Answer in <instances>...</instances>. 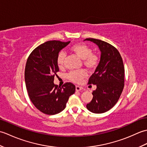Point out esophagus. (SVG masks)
Here are the masks:
<instances>
[{
  "mask_svg": "<svg viewBox=\"0 0 147 147\" xmlns=\"http://www.w3.org/2000/svg\"><path fill=\"white\" fill-rule=\"evenodd\" d=\"M83 89V88L82 86H76V91H80Z\"/></svg>",
  "mask_w": 147,
  "mask_h": 147,
  "instance_id": "obj_1",
  "label": "esophagus"
}]
</instances>
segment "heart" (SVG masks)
I'll use <instances>...</instances> for the list:
<instances>
[{"mask_svg": "<svg viewBox=\"0 0 147 147\" xmlns=\"http://www.w3.org/2000/svg\"><path fill=\"white\" fill-rule=\"evenodd\" d=\"M70 51L82 59L83 64L88 69L93 71L97 67L100 62V56L96 53L92 52V48L84 43H78L72 45ZM65 55L63 52H60L57 57V64L62 68L64 64ZM87 76V72L85 69L71 71L68 74V79L75 83H80Z\"/></svg>", "mask_w": 147, "mask_h": 147, "instance_id": "obj_1", "label": "heart"}]
</instances>
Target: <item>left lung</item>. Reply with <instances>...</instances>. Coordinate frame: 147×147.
Instances as JSON below:
<instances>
[{"mask_svg": "<svg viewBox=\"0 0 147 147\" xmlns=\"http://www.w3.org/2000/svg\"><path fill=\"white\" fill-rule=\"evenodd\" d=\"M97 45L100 61L90 76L88 84L96 85L93 98L86 108L93 113L101 114L112 109L117 102L124 86V67L120 53L110 43L95 38H86Z\"/></svg>", "mask_w": 147, "mask_h": 147, "instance_id": "1", "label": "left lung"}]
</instances>
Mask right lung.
<instances>
[{
  "label": "right lung",
  "instance_id": "1",
  "mask_svg": "<svg viewBox=\"0 0 147 147\" xmlns=\"http://www.w3.org/2000/svg\"><path fill=\"white\" fill-rule=\"evenodd\" d=\"M70 41L51 40L37 47L27 59L24 79L31 101L38 110L47 115H54L64 110L76 87L65 83L62 87L54 83L59 71L57 64L59 52Z\"/></svg>",
  "mask_w": 147,
  "mask_h": 147
}]
</instances>
